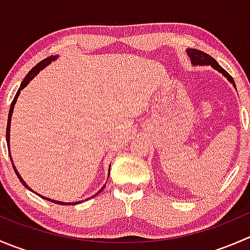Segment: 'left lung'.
<instances>
[{
    "label": "left lung",
    "instance_id": "8db88e82",
    "mask_svg": "<svg viewBox=\"0 0 250 250\" xmlns=\"http://www.w3.org/2000/svg\"><path fill=\"white\" fill-rule=\"evenodd\" d=\"M186 53H188V58L191 59V64L195 65V66H198V65H206V66H208V65H210V66L213 67L214 70H216L218 72L223 74V76H225L226 78H228L229 82L232 83L233 87L236 88V84H234L233 78L231 77L230 75H229L228 72H226L225 70H224L223 67H221L220 65L218 64V62H216L214 58H211L210 55L202 52V50L193 49V48H188V49H186Z\"/></svg>",
    "mask_w": 250,
    "mask_h": 250
}]
</instances>
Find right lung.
Instances as JSON below:
<instances>
[{
	"instance_id": "1",
	"label": "right lung",
	"mask_w": 250,
	"mask_h": 250,
	"mask_svg": "<svg viewBox=\"0 0 250 250\" xmlns=\"http://www.w3.org/2000/svg\"><path fill=\"white\" fill-rule=\"evenodd\" d=\"M58 59V55H52V57H48V58H46V59H43L42 60V62H40L39 64L36 65V66H34L32 67L31 70H30L29 71V74L26 75V76H25V78L24 80H22V82H21V84H20V88L19 89H18V92H17V94H16V97H14V99H13V102H12V104H11V109H9V113H8V122H7V132H6V139H7V146H8V152H9V157H11V161H12V166H13V169H14V172H16V174L18 175V178H19V180L21 181V184L22 185L25 186V188H29L30 191H32V192H35L34 190H32V188H30L29 186H27V184L25 183L24 181V179L21 178V175H20L19 174V172H18L17 170V168H16V166H14V163H13V158H12V156H11V146H9V138H11V121H12V115H13V110H14V105H16V103H17V99H18V97H19V94H20V90H22L24 89L25 87H26L27 84H29L30 83V81L32 80V78H34L35 76H37V75H39V72L41 71V70H43L44 67L46 66H48V65L50 64V62H54V60H57ZM110 168H111V166H110ZM110 168H109V172H110ZM110 174V173H109ZM107 179H109V176H107ZM105 185H106V184H105ZM105 185L103 186L102 188H100L99 191H98L97 193H95L94 196H97L98 193L99 192H102V190L103 188H105ZM37 195H39V193H37ZM39 196H41V195H39ZM94 196H93V197H94ZM42 198H44V200H47V201H50V202H53V203H57V204H62V206H74V204H78V203H81L82 202V201H80V202H72V203H70V202H60V201H55V200H50V198H48V197H44V196H41ZM92 198V197H90Z\"/></svg>"
}]
</instances>
